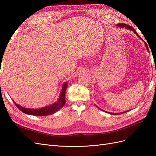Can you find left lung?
Listing matches in <instances>:
<instances>
[{
    "label": "left lung",
    "instance_id": "1",
    "mask_svg": "<svg viewBox=\"0 0 156 156\" xmlns=\"http://www.w3.org/2000/svg\"><path fill=\"white\" fill-rule=\"evenodd\" d=\"M116 26L119 27H120V28H126V29H129V30H133V31L134 32L135 34H136V36H137L139 37V38H140V36H139V34H137V33H136V32L135 31V30L132 27H131V26H129V25H128L124 24V23H119V24L116 25ZM145 45H146V49H147L148 51H149V49H148V45H147V44H146V43H145ZM102 111H103V110H102ZM127 111H125V112H120V113H115V114H114V113H111V115H120V114H123V113L126 112H127Z\"/></svg>",
    "mask_w": 156,
    "mask_h": 156
}]
</instances>
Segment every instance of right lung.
<instances>
[{
  "mask_svg": "<svg viewBox=\"0 0 156 156\" xmlns=\"http://www.w3.org/2000/svg\"><path fill=\"white\" fill-rule=\"evenodd\" d=\"M68 87V83L66 82L64 83L62 85V89L61 91L60 95L59 96V98L58 101L54 103L53 104H52L49 106H46L45 107L41 108H29L23 107L22 106H20V105L17 104L16 102L13 103H15V105L17 107V108L23 112L25 113L27 115H33V116H48L52 114H54L55 112H57L58 110H60L62 108L66 103L65 100V96H66V88Z\"/></svg>",
  "mask_w": 156,
  "mask_h": 156,
  "instance_id": "add662e5",
  "label": "right lung"
}]
</instances>
